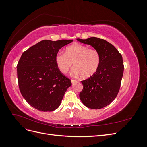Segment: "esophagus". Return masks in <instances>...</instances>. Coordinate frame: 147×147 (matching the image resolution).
<instances>
[{"label": "esophagus", "instance_id": "esophagus-1", "mask_svg": "<svg viewBox=\"0 0 147 147\" xmlns=\"http://www.w3.org/2000/svg\"><path fill=\"white\" fill-rule=\"evenodd\" d=\"M71 82H72V84H74L75 83H76V82H77V81H76V80H75L72 79V80H71Z\"/></svg>", "mask_w": 147, "mask_h": 147}]
</instances>
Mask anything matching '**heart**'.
Segmentation results:
<instances>
[{
  "label": "heart",
  "mask_w": 147,
  "mask_h": 147,
  "mask_svg": "<svg viewBox=\"0 0 147 147\" xmlns=\"http://www.w3.org/2000/svg\"><path fill=\"white\" fill-rule=\"evenodd\" d=\"M100 60V53L97 50L78 43L68 47L65 53L58 51L55 56L56 63L61 72L67 73L74 64L72 75H82L84 78L90 77L97 72Z\"/></svg>",
  "instance_id": "obj_1"
}]
</instances>
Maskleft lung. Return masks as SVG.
Segmentation results:
<instances>
[{
	"mask_svg": "<svg viewBox=\"0 0 147 147\" xmlns=\"http://www.w3.org/2000/svg\"><path fill=\"white\" fill-rule=\"evenodd\" d=\"M77 40L92 46L99 51L101 58L97 72L81 82L83 88L80 99L88 108L102 109L116 98L119 92L124 71L122 56L112 44L104 39L90 37Z\"/></svg>",
	"mask_w": 147,
	"mask_h": 147,
	"instance_id": "8db88e82",
	"label": "left lung"
}]
</instances>
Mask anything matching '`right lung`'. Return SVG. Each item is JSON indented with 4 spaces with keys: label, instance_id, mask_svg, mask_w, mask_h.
Segmentation results:
<instances>
[{
    "label": "right lung",
    "instance_id": "right-lung-1",
    "mask_svg": "<svg viewBox=\"0 0 147 147\" xmlns=\"http://www.w3.org/2000/svg\"><path fill=\"white\" fill-rule=\"evenodd\" d=\"M73 40L40 41L22 54L17 65L18 85L28 103L40 111L51 112L59 107L70 80L62 74L55 56Z\"/></svg>",
    "mask_w": 147,
    "mask_h": 147
}]
</instances>
